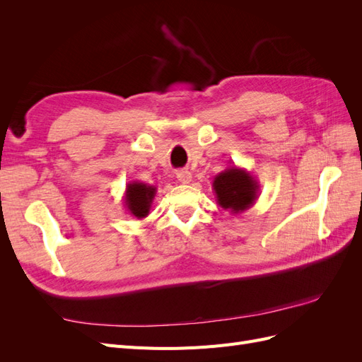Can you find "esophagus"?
<instances>
[{
	"instance_id": "34e87169",
	"label": "esophagus",
	"mask_w": 362,
	"mask_h": 362,
	"mask_svg": "<svg viewBox=\"0 0 362 362\" xmlns=\"http://www.w3.org/2000/svg\"><path fill=\"white\" fill-rule=\"evenodd\" d=\"M177 180L181 184H189L192 181V173L189 170H178L177 172Z\"/></svg>"
}]
</instances>
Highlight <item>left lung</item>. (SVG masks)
I'll list each match as a JSON object with an SVG mask.
<instances>
[{
    "mask_svg": "<svg viewBox=\"0 0 362 362\" xmlns=\"http://www.w3.org/2000/svg\"><path fill=\"white\" fill-rule=\"evenodd\" d=\"M217 204L231 214L243 213L255 204L259 196V184L246 169L231 166L216 175L213 181Z\"/></svg>",
    "mask_w": 362,
    "mask_h": 362,
    "instance_id": "1",
    "label": "left lung"
}]
</instances>
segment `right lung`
I'll return each instance as SVG.
<instances>
[{
  "mask_svg": "<svg viewBox=\"0 0 362 362\" xmlns=\"http://www.w3.org/2000/svg\"><path fill=\"white\" fill-rule=\"evenodd\" d=\"M157 194V187L140 181H131L127 184L124 194V205L128 214L137 218H145L149 214L152 201Z\"/></svg>",
  "mask_w": 362,
  "mask_h": 362,
  "instance_id": "right-lung-1",
  "label": "right lung"
}]
</instances>
